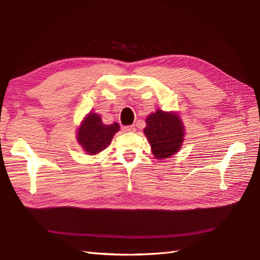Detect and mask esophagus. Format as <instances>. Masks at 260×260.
<instances>
[{
    "mask_svg": "<svg viewBox=\"0 0 260 260\" xmlns=\"http://www.w3.org/2000/svg\"><path fill=\"white\" fill-rule=\"evenodd\" d=\"M123 131L135 132L136 131V127H135V125H125V127H123Z\"/></svg>",
    "mask_w": 260,
    "mask_h": 260,
    "instance_id": "34e87169",
    "label": "esophagus"
}]
</instances>
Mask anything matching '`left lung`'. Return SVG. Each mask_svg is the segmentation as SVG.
<instances>
[{
    "mask_svg": "<svg viewBox=\"0 0 260 260\" xmlns=\"http://www.w3.org/2000/svg\"><path fill=\"white\" fill-rule=\"evenodd\" d=\"M145 122L144 133L156 159L168 158L179 151L184 140V127L176 113L157 109Z\"/></svg>",
    "mask_w": 260,
    "mask_h": 260,
    "instance_id": "obj_1",
    "label": "left lung"
}]
</instances>
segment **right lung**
I'll use <instances>...</instances> for the list:
<instances>
[{
    "label": "right lung",
    "mask_w": 260,
    "mask_h": 260,
    "mask_svg": "<svg viewBox=\"0 0 260 260\" xmlns=\"http://www.w3.org/2000/svg\"><path fill=\"white\" fill-rule=\"evenodd\" d=\"M119 130V124H104L96 113L86 116L77 132V140L89 155H95L105 149L115 133Z\"/></svg>",
    "instance_id": "obj_1"
}]
</instances>
